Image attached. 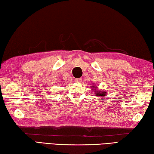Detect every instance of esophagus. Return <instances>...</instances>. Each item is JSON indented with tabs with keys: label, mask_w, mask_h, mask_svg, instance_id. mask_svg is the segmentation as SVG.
Listing matches in <instances>:
<instances>
[{
	"label": "esophagus",
	"mask_w": 154,
	"mask_h": 154,
	"mask_svg": "<svg viewBox=\"0 0 154 154\" xmlns=\"http://www.w3.org/2000/svg\"><path fill=\"white\" fill-rule=\"evenodd\" d=\"M82 78H76V81L77 82H82Z\"/></svg>",
	"instance_id": "34e87169"
}]
</instances>
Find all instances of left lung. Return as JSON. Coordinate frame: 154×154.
I'll list each match as a JSON object with an SVG mask.
<instances>
[{
    "label": "left lung",
    "mask_w": 154,
    "mask_h": 154,
    "mask_svg": "<svg viewBox=\"0 0 154 154\" xmlns=\"http://www.w3.org/2000/svg\"><path fill=\"white\" fill-rule=\"evenodd\" d=\"M95 88V87H94ZM97 93V96H99V97H103V96H104V94H105V92H101V91H98L97 92H96Z\"/></svg>",
    "instance_id": "obj_1"
}]
</instances>
